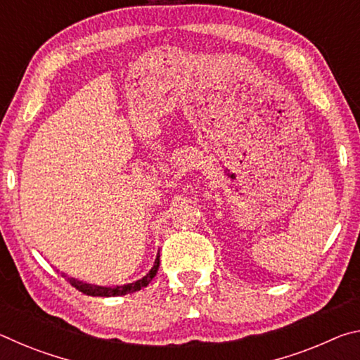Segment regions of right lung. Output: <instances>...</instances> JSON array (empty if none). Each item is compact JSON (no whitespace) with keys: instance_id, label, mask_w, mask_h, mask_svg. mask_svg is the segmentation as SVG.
<instances>
[{"instance_id":"add662e5","label":"right lung","mask_w":360,"mask_h":360,"mask_svg":"<svg viewBox=\"0 0 360 360\" xmlns=\"http://www.w3.org/2000/svg\"><path fill=\"white\" fill-rule=\"evenodd\" d=\"M158 265H160V255H157V259L154 262V266L150 268V271L146 275L144 278L138 279L136 283L127 284V285H117V288H101V285H92L87 283H81L77 279L68 278V281L71 283L72 288H76L79 292H82L85 295H92V297H115V295H125V294H131V292L141 290L146 288L158 271Z\"/></svg>"}]
</instances>
